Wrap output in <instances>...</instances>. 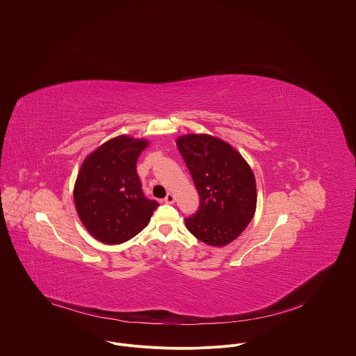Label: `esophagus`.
Wrapping results in <instances>:
<instances>
[{
    "label": "esophagus",
    "instance_id": "34e87169",
    "mask_svg": "<svg viewBox=\"0 0 356 356\" xmlns=\"http://www.w3.org/2000/svg\"><path fill=\"white\" fill-rule=\"evenodd\" d=\"M174 202H175V197H174L172 193H168V195L164 197V203L172 204Z\"/></svg>",
    "mask_w": 356,
    "mask_h": 356
}]
</instances>
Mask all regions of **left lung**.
<instances>
[{
  "mask_svg": "<svg viewBox=\"0 0 356 356\" xmlns=\"http://www.w3.org/2000/svg\"><path fill=\"white\" fill-rule=\"evenodd\" d=\"M200 196V207L185 218L188 230L212 247L236 240L254 218V177L243 156L222 140L189 134L177 141Z\"/></svg>",
  "mask_w": 356,
  "mask_h": 356,
  "instance_id": "obj_1",
  "label": "left lung"
}]
</instances>
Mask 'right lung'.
<instances>
[{"label": "right lung", "mask_w": 356, "mask_h": 356, "mask_svg": "<svg viewBox=\"0 0 356 356\" xmlns=\"http://www.w3.org/2000/svg\"><path fill=\"white\" fill-rule=\"evenodd\" d=\"M148 145L126 136L109 140L86 157L76 178L74 200L89 233L104 244L137 236L159 207L143 191L136 165Z\"/></svg>", "instance_id": "1"}]
</instances>
